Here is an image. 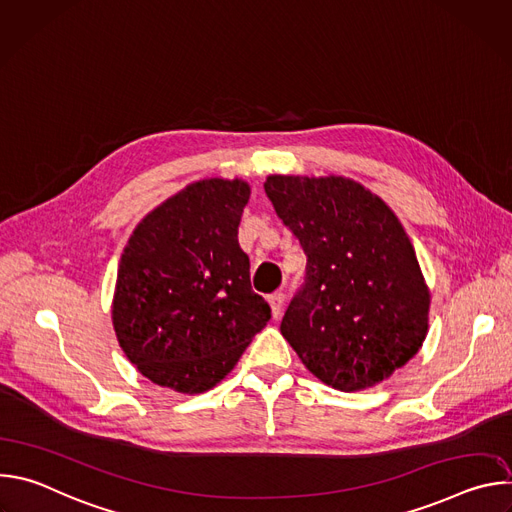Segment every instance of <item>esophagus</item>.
Returning <instances> with one entry per match:
<instances>
[{"mask_svg":"<svg viewBox=\"0 0 512 512\" xmlns=\"http://www.w3.org/2000/svg\"><path fill=\"white\" fill-rule=\"evenodd\" d=\"M269 306H271L273 318H279L283 312V306H285V296L281 294V291H275V294L269 296Z\"/></svg>","mask_w":512,"mask_h":512,"instance_id":"34e87169","label":"esophagus"}]
</instances>
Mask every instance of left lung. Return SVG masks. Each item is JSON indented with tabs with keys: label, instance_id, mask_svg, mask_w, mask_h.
<instances>
[{
	"label": "left lung",
	"instance_id": "obj_1",
	"mask_svg": "<svg viewBox=\"0 0 512 512\" xmlns=\"http://www.w3.org/2000/svg\"><path fill=\"white\" fill-rule=\"evenodd\" d=\"M263 186L308 257L283 338L338 391L389 379L421 348L429 316V289L399 218L342 176L275 174Z\"/></svg>",
	"mask_w": 512,
	"mask_h": 512
}]
</instances>
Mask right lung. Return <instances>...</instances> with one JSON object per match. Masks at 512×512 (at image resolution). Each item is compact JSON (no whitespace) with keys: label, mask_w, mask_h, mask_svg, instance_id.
Instances as JSON below:
<instances>
[{"label":"right lung","mask_w":512,"mask_h":512,"mask_svg":"<svg viewBox=\"0 0 512 512\" xmlns=\"http://www.w3.org/2000/svg\"><path fill=\"white\" fill-rule=\"evenodd\" d=\"M247 182L198 180L135 227L117 271L113 328L137 371L178 393L221 383L271 318L239 247Z\"/></svg>","instance_id":"1"}]
</instances>
